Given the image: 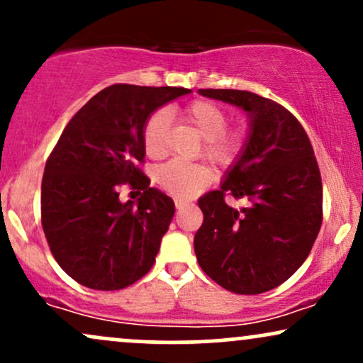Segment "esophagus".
I'll use <instances>...</instances> for the list:
<instances>
[{"instance_id": "obj_1", "label": "esophagus", "mask_w": 363, "mask_h": 363, "mask_svg": "<svg viewBox=\"0 0 363 363\" xmlns=\"http://www.w3.org/2000/svg\"><path fill=\"white\" fill-rule=\"evenodd\" d=\"M186 206H189V203L184 201V199H176V208H177V210H184Z\"/></svg>"}]
</instances>
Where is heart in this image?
Masks as SVG:
<instances>
[{
  "label": "heart",
  "instance_id": "b5f03b06",
  "mask_svg": "<svg viewBox=\"0 0 363 363\" xmlns=\"http://www.w3.org/2000/svg\"><path fill=\"white\" fill-rule=\"evenodd\" d=\"M181 116L205 138V153L218 164H230L240 150V136L225 133L228 118L222 107L208 101H194ZM169 112L157 111L143 128V145L148 155L160 157L167 152ZM157 179L170 194L189 198L211 179V170L203 164L170 160L157 169Z\"/></svg>",
  "mask_w": 363,
  "mask_h": 363
}]
</instances>
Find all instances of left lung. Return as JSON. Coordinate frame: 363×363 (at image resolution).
<instances>
[{"mask_svg": "<svg viewBox=\"0 0 363 363\" xmlns=\"http://www.w3.org/2000/svg\"><path fill=\"white\" fill-rule=\"evenodd\" d=\"M199 95L239 107L247 135L218 191L198 201L203 225L194 235L199 266L223 289L242 295L273 290L309 256L323 220V182L307 133L280 104L245 90L208 89ZM245 197L247 208L223 196Z\"/></svg>", "mask_w": 363, "mask_h": 363, "instance_id": "8db88e82", "label": "left lung"}]
</instances>
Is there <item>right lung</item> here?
Here are the masks:
<instances>
[{
    "label": "right lung",
    "mask_w": 363,
    "mask_h": 363,
    "mask_svg": "<svg viewBox=\"0 0 363 363\" xmlns=\"http://www.w3.org/2000/svg\"><path fill=\"white\" fill-rule=\"evenodd\" d=\"M191 94L176 86L111 85L82 107L62 131L43 177V228L54 259L94 290H119L150 272L172 222V198L150 187L138 169L143 128L165 104ZM129 182L144 189L121 203Z\"/></svg>",
    "instance_id": "1"
}]
</instances>
